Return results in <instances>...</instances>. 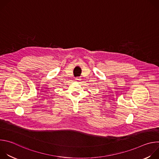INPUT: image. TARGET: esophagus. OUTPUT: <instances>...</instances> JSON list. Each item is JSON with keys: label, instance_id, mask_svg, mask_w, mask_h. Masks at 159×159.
Listing matches in <instances>:
<instances>
[{"label": "esophagus", "instance_id": "obj_1", "mask_svg": "<svg viewBox=\"0 0 159 159\" xmlns=\"http://www.w3.org/2000/svg\"><path fill=\"white\" fill-rule=\"evenodd\" d=\"M81 80V79H80L79 77H76V78H75V80H76V81H79V80Z\"/></svg>", "mask_w": 159, "mask_h": 159}]
</instances>
